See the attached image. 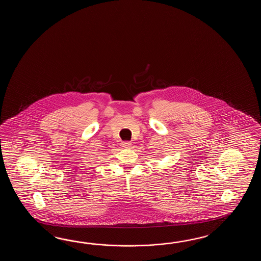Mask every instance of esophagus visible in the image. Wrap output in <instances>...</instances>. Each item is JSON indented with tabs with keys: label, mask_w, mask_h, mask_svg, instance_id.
I'll return each instance as SVG.
<instances>
[{
	"label": "esophagus",
	"mask_w": 261,
	"mask_h": 261,
	"mask_svg": "<svg viewBox=\"0 0 261 261\" xmlns=\"http://www.w3.org/2000/svg\"><path fill=\"white\" fill-rule=\"evenodd\" d=\"M121 146L124 148H128V147L132 146V143L130 142H123V143H121Z\"/></svg>",
	"instance_id": "1"
}]
</instances>
